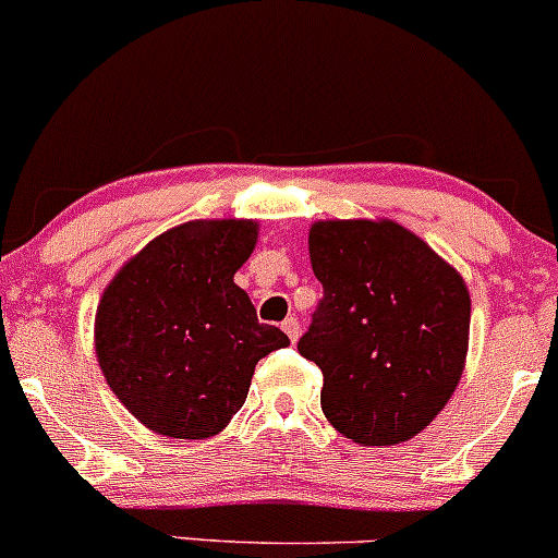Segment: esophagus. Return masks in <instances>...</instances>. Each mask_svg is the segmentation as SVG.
Listing matches in <instances>:
<instances>
[{
	"mask_svg": "<svg viewBox=\"0 0 558 558\" xmlns=\"http://www.w3.org/2000/svg\"><path fill=\"white\" fill-rule=\"evenodd\" d=\"M281 329H284V335H287V338H290L292 343H295V340H298V335H301V322H298L295 316H287V319L281 322Z\"/></svg>",
	"mask_w": 558,
	"mask_h": 558,
	"instance_id": "obj_1",
	"label": "esophagus"
}]
</instances>
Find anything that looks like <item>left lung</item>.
I'll return each instance as SVG.
<instances>
[{
  "label": "left lung",
  "instance_id": "8db88e82",
  "mask_svg": "<svg viewBox=\"0 0 558 558\" xmlns=\"http://www.w3.org/2000/svg\"><path fill=\"white\" fill-rule=\"evenodd\" d=\"M308 253L325 295L298 351L325 375L327 421L364 447L412 439L463 375L465 281L391 220L316 223Z\"/></svg>",
  "mask_w": 558,
  "mask_h": 558
}]
</instances>
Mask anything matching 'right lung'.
Here are the masks:
<instances>
[{"label":"right lung","instance_id":"add662e5","mask_svg":"<svg viewBox=\"0 0 558 558\" xmlns=\"http://www.w3.org/2000/svg\"><path fill=\"white\" fill-rule=\"evenodd\" d=\"M253 220H194L137 253L95 316V353L111 391L172 439L223 430L247 399L255 364L290 345L260 325L233 274L255 250Z\"/></svg>","mask_w":558,"mask_h":558}]
</instances>
